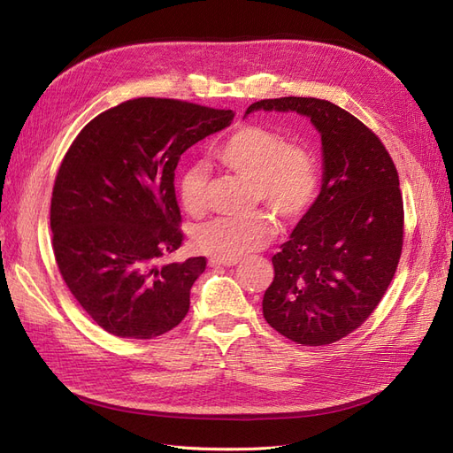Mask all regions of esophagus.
<instances>
[{
    "label": "esophagus",
    "instance_id": "1",
    "mask_svg": "<svg viewBox=\"0 0 453 453\" xmlns=\"http://www.w3.org/2000/svg\"><path fill=\"white\" fill-rule=\"evenodd\" d=\"M240 258H210V266H236Z\"/></svg>",
    "mask_w": 453,
    "mask_h": 453
}]
</instances>
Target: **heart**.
Masks as SVG:
<instances>
[{
  "label": "heart",
  "instance_id": "b5f03b06",
  "mask_svg": "<svg viewBox=\"0 0 453 453\" xmlns=\"http://www.w3.org/2000/svg\"><path fill=\"white\" fill-rule=\"evenodd\" d=\"M217 160L255 187V198L281 219H296L319 188V168L306 149L291 147L283 134L265 127H243L217 149ZM180 202L188 215H202L208 205V168L190 164L180 177ZM276 225L265 211L219 217L198 226L195 248L213 258H240L266 245Z\"/></svg>",
  "mask_w": 453,
  "mask_h": 453
}]
</instances>
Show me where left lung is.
I'll list each match as a JSON object with an SVG mask.
<instances>
[{
	"mask_svg": "<svg viewBox=\"0 0 453 453\" xmlns=\"http://www.w3.org/2000/svg\"><path fill=\"white\" fill-rule=\"evenodd\" d=\"M253 111L308 117L321 138L318 198L272 257L265 319L304 346L348 336L374 311L403 251V196L389 153L359 119L318 98L260 100Z\"/></svg>",
	"mask_w": 453,
	"mask_h": 453,
	"instance_id": "obj_1",
	"label": "left lung"
}]
</instances>
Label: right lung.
<instances>
[{
	"mask_svg": "<svg viewBox=\"0 0 453 453\" xmlns=\"http://www.w3.org/2000/svg\"><path fill=\"white\" fill-rule=\"evenodd\" d=\"M232 119L230 109L128 100L92 119L65 153L50 200L54 257L104 331L149 340L183 321L205 258L162 260L183 242L175 168Z\"/></svg>",
	"mask_w": 453,
	"mask_h": 453,
	"instance_id": "1",
	"label": "right lung"
}]
</instances>
